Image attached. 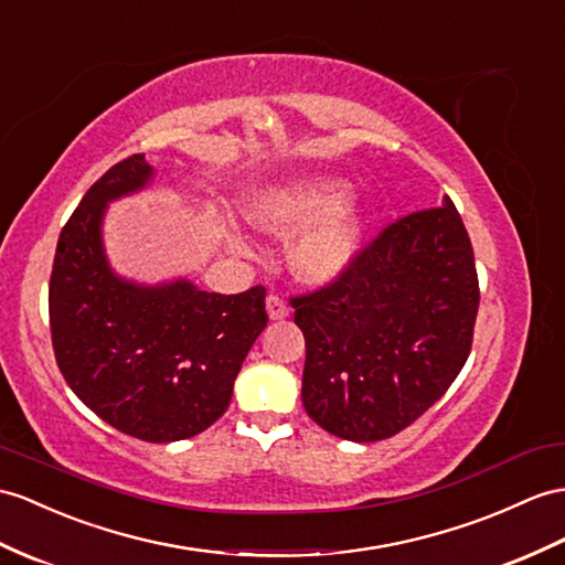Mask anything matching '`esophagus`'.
<instances>
[{
	"mask_svg": "<svg viewBox=\"0 0 565 565\" xmlns=\"http://www.w3.org/2000/svg\"><path fill=\"white\" fill-rule=\"evenodd\" d=\"M266 307H268V316L273 321H280V319H287V316H290V305H287V301L280 295H268Z\"/></svg>",
	"mask_w": 565,
	"mask_h": 565,
	"instance_id": "esophagus-1",
	"label": "esophagus"
}]
</instances>
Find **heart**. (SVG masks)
<instances>
[{"label": "heart", "mask_w": 565, "mask_h": 565, "mask_svg": "<svg viewBox=\"0 0 565 565\" xmlns=\"http://www.w3.org/2000/svg\"><path fill=\"white\" fill-rule=\"evenodd\" d=\"M348 196V184L340 179L307 177L270 186L254 199L249 209L252 225L273 235H295L316 226L292 246V266L309 282L335 280L362 246L364 220Z\"/></svg>", "instance_id": "1"}]
</instances>
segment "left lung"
<instances>
[{
	"mask_svg": "<svg viewBox=\"0 0 565 565\" xmlns=\"http://www.w3.org/2000/svg\"><path fill=\"white\" fill-rule=\"evenodd\" d=\"M290 305L307 340V415L356 444L401 434L472 350L479 280L456 203L393 220L335 280Z\"/></svg>",
	"mask_w": 565,
	"mask_h": 565,
	"instance_id": "8db88e82",
	"label": "left lung"
}]
</instances>
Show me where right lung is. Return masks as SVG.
Returning a JSON list of instances; mask_svg holds the SVG:
<instances>
[{
  "mask_svg": "<svg viewBox=\"0 0 565 565\" xmlns=\"http://www.w3.org/2000/svg\"><path fill=\"white\" fill-rule=\"evenodd\" d=\"M148 177L146 156L136 153L86 191L62 227L47 305L54 360L78 401L121 434L168 444L223 417L268 313L264 285L239 295L184 280L139 287L107 268L105 203Z\"/></svg>",
  "mask_w": 565,
  "mask_h": 565,
  "instance_id": "obj_1",
  "label": "right lung"
}]
</instances>
